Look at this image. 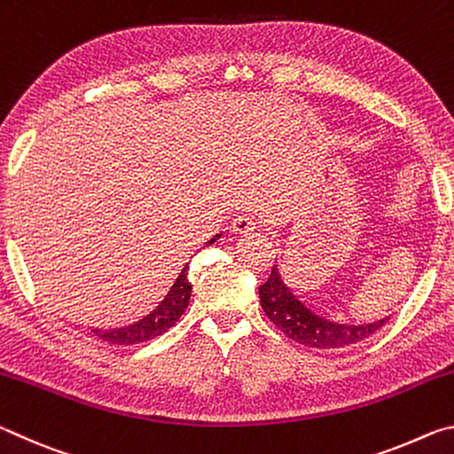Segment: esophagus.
I'll use <instances>...</instances> for the list:
<instances>
[{
  "instance_id": "34e87169",
  "label": "esophagus",
  "mask_w": 454,
  "mask_h": 454,
  "mask_svg": "<svg viewBox=\"0 0 454 454\" xmlns=\"http://www.w3.org/2000/svg\"><path fill=\"white\" fill-rule=\"evenodd\" d=\"M232 230L236 234H252L254 230H258V222H256V218H252L250 214H242V216L234 218Z\"/></svg>"
}]
</instances>
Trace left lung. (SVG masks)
<instances>
[{
    "label": "left lung",
    "instance_id": "8db88e82",
    "mask_svg": "<svg viewBox=\"0 0 454 454\" xmlns=\"http://www.w3.org/2000/svg\"><path fill=\"white\" fill-rule=\"evenodd\" d=\"M260 304L266 317L274 322L280 333L292 340L314 348H342L356 344L372 336L376 330L387 325L388 318H382L372 325H336L318 317L292 294L286 284L282 282L278 268L272 266L268 280L260 286Z\"/></svg>",
    "mask_w": 454,
    "mask_h": 454
}]
</instances>
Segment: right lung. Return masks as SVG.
Listing matches in <instances>:
<instances>
[{
  "label": "right lung",
  "mask_w": 454,
  "mask_h": 454,
  "mask_svg": "<svg viewBox=\"0 0 454 454\" xmlns=\"http://www.w3.org/2000/svg\"><path fill=\"white\" fill-rule=\"evenodd\" d=\"M220 238L216 234L210 240V244ZM190 294H192V284L188 282V264L182 268V272L178 278H176L174 286L168 292L166 298L158 304L156 310H152L148 317H144L142 320H137L136 325H129L124 328H114V330H99L94 328V333L98 338H102L104 342L110 344H140L145 340H152L160 334H164L168 328H172L178 318L184 314V310L188 309L190 302Z\"/></svg>",
  "instance_id": "1"
}]
</instances>
